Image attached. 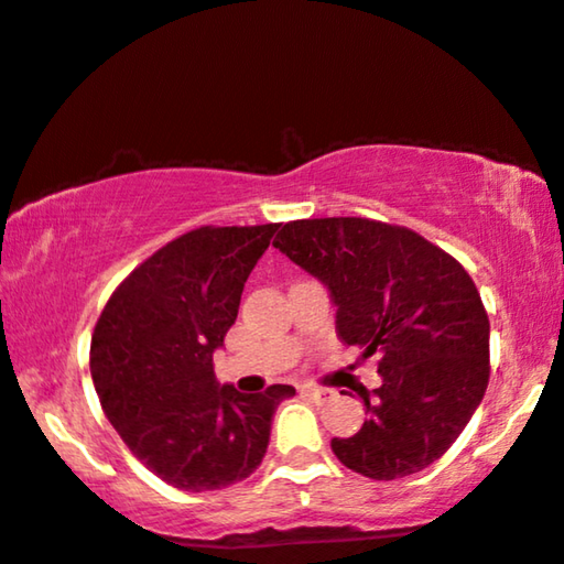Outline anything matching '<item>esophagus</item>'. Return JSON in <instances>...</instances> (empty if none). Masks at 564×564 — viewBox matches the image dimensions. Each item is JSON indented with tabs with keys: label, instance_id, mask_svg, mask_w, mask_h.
Masks as SVG:
<instances>
[{
	"label": "esophagus",
	"instance_id": "1",
	"mask_svg": "<svg viewBox=\"0 0 564 564\" xmlns=\"http://www.w3.org/2000/svg\"><path fill=\"white\" fill-rule=\"evenodd\" d=\"M302 394L304 397H310V400H314V402H327V400H333V389H322V387H312V384H306V387H302Z\"/></svg>",
	"mask_w": 564,
	"mask_h": 564
}]
</instances>
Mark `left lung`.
Masks as SVG:
<instances>
[{"label": "left lung", "mask_w": 564, "mask_h": 564, "mask_svg": "<svg viewBox=\"0 0 564 564\" xmlns=\"http://www.w3.org/2000/svg\"><path fill=\"white\" fill-rule=\"evenodd\" d=\"M273 247L317 278L345 345L379 352L358 433L333 438L345 467L400 479L459 438L490 379V319L467 270L415 231L369 219L283 224Z\"/></svg>", "instance_id": "8db88e82"}]
</instances>
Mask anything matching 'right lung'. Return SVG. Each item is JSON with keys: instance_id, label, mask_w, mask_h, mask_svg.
Returning <instances> with one entry per match:
<instances>
[{"instance_id": "obj_1", "label": "right lung", "mask_w": 564, "mask_h": 564, "mask_svg": "<svg viewBox=\"0 0 564 564\" xmlns=\"http://www.w3.org/2000/svg\"><path fill=\"white\" fill-rule=\"evenodd\" d=\"M278 231L200 227L133 270L97 319L89 371L105 415L131 454L187 492L242 482L268 452L273 384L242 394L219 384L214 352L235 325L247 275Z\"/></svg>"}]
</instances>
